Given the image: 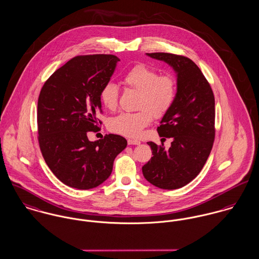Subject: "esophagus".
Masks as SVG:
<instances>
[{"label":"esophagus","mask_w":259,"mask_h":259,"mask_svg":"<svg viewBox=\"0 0 259 259\" xmlns=\"http://www.w3.org/2000/svg\"><path fill=\"white\" fill-rule=\"evenodd\" d=\"M127 142H128V145H140L141 144V142L138 140L128 139Z\"/></svg>","instance_id":"34e87169"}]
</instances>
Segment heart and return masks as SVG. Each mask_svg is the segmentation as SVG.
Segmentation results:
<instances>
[{
    "label": "heart",
    "instance_id": "obj_1",
    "mask_svg": "<svg viewBox=\"0 0 259 259\" xmlns=\"http://www.w3.org/2000/svg\"><path fill=\"white\" fill-rule=\"evenodd\" d=\"M123 83L139 93L137 112H123L110 120L111 131L130 138H137L153 119L163 117L172 107L178 93V83L170 75L159 76L158 71L145 64L131 68L123 77ZM101 103L108 110L118 106L119 89L113 82H106L100 90Z\"/></svg>",
    "mask_w": 259,
    "mask_h": 259
}]
</instances>
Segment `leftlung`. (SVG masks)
<instances>
[{
	"label": "left lung",
	"mask_w": 259,
	"mask_h": 259,
	"mask_svg": "<svg viewBox=\"0 0 259 259\" xmlns=\"http://www.w3.org/2000/svg\"><path fill=\"white\" fill-rule=\"evenodd\" d=\"M177 73L178 93L158 127L159 137L171 138L165 150L148 142L153 157L143 165L144 178L161 189H178L199 175L215 139V98L210 83L192 60L170 53H147ZM162 138V139H164Z\"/></svg>",
	"instance_id": "1"
}]
</instances>
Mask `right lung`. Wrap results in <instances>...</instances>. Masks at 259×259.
<instances>
[{
  "label": "right lung",
  "instance_id": "right-lung-1",
  "mask_svg": "<svg viewBox=\"0 0 259 259\" xmlns=\"http://www.w3.org/2000/svg\"><path fill=\"white\" fill-rule=\"evenodd\" d=\"M118 61L106 54L76 56L56 70L40 91V151L55 177L70 187L99 186L109 178L114 159L127 146L119 135L95 142L87 135L100 129V90L110 80Z\"/></svg>",
  "mask_w": 259,
  "mask_h": 259
}]
</instances>
